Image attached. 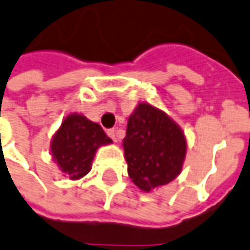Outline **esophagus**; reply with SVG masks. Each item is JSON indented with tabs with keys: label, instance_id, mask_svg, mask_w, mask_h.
I'll return each instance as SVG.
<instances>
[{
	"label": "esophagus",
	"instance_id": "esophagus-1",
	"mask_svg": "<svg viewBox=\"0 0 250 250\" xmlns=\"http://www.w3.org/2000/svg\"><path fill=\"white\" fill-rule=\"evenodd\" d=\"M108 135H109L115 142H118L119 138H120V132H119V130H116V128H111V130H108Z\"/></svg>",
	"mask_w": 250,
	"mask_h": 250
}]
</instances>
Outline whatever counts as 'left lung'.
Listing matches in <instances>:
<instances>
[{
	"label": "left lung",
	"mask_w": 250,
	"mask_h": 250,
	"mask_svg": "<svg viewBox=\"0 0 250 250\" xmlns=\"http://www.w3.org/2000/svg\"><path fill=\"white\" fill-rule=\"evenodd\" d=\"M123 147L132 182L141 190L150 191L179 175L186 139L179 125L164 112L139 104L128 119Z\"/></svg>",
	"instance_id": "1"
}]
</instances>
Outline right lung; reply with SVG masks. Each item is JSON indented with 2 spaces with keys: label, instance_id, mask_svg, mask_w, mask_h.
Wrapping results in <instances>:
<instances>
[{
  "label": "right lung",
  "instance_id": "obj_1",
  "mask_svg": "<svg viewBox=\"0 0 250 250\" xmlns=\"http://www.w3.org/2000/svg\"><path fill=\"white\" fill-rule=\"evenodd\" d=\"M111 142L101 125L83 115L72 113L61 123L50 149L61 171L71 179H79L90 171L97 149Z\"/></svg>",
  "mask_w": 250,
  "mask_h": 250
}]
</instances>
